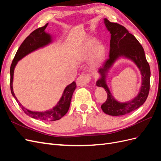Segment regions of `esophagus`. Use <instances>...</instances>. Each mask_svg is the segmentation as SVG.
I'll use <instances>...</instances> for the list:
<instances>
[{"mask_svg": "<svg viewBox=\"0 0 161 161\" xmlns=\"http://www.w3.org/2000/svg\"><path fill=\"white\" fill-rule=\"evenodd\" d=\"M91 80V78L88 75L82 74L76 79V83L78 85H86Z\"/></svg>", "mask_w": 161, "mask_h": 161, "instance_id": "1", "label": "esophagus"}]
</instances>
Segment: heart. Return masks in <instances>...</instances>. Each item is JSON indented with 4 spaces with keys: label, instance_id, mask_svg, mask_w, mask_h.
I'll list each match as a JSON object with an SVG mask.
<instances>
[{
    "label": "heart",
    "instance_id": "obj_1",
    "mask_svg": "<svg viewBox=\"0 0 161 161\" xmlns=\"http://www.w3.org/2000/svg\"><path fill=\"white\" fill-rule=\"evenodd\" d=\"M97 44V41L91 40L87 42L84 46L82 47V52L85 55L89 54L93 50L94 47ZM105 48L102 44H98L95 47V49L92 52V56L90 64L91 67L98 66L101 64V62L103 61L105 57Z\"/></svg>",
    "mask_w": 161,
    "mask_h": 161
}]
</instances>
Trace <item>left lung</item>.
<instances>
[{
  "label": "left lung",
  "mask_w": 161,
  "mask_h": 161,
  "mask_svg": "<svg viewBox=\"0 0 161 161\" xmlns=\"http://www.w3.org/2000/svg\"><path fill=\"white\" fill-rule=\"evenodd\" d=\"M104 23L111 33L109 56L98 70L101 78L97 81L96 85L104 88L108 93L106 101L101 105L104 113L112 116L123 115L137 109L147 100L150 90V66L142 45L132 34L130 33L124 26L111 23L108 19H104ZM121 56L132 60L142 75V85L139 95L134 100L125 103H119L113 98L105 81L108 70L114 61Z\"/></svg>",
  "instance_id": "obj_1"
}]
</instances>
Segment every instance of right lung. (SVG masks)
Segmentation results:
<instances>
[{
	"mask_svg": "<svg viewBox=\"0 0 161 161\" xmlns=\"http://www.w3.org/2000/svg\"><path fill=\"white\" fill-rule=\"evenodd\" d=\"M47 24L34 30L30 35L26 37L25 40L21 43L20 47L16 53L15 56L11 66L10 69V75H11V81H10V87L11 91L14 98L16 99L19 105L21 107L22 110L25 112V114L27 115L30 116L31 118L34 119H40L43 121H56L60 119L64 116L69 109L70 101L72 99V96L74 92L76 84L75 82H72L71 84L68 85L63 92L62 96L60 100L58 102V104L50 110H47L44 112H38V111H32L29 110L19 103L17 99L13 92V74L14 67L17 65L19 60L21 58L25 57L29 53L37 50L38 48L44 47L45 46L49 44L52 42V37L49 33L45 32V30Z\"/></svg>",
	"mask_w": 161,
	"mask_h": 161,
	"instance_id": "right-lung-1",
	"label": "right lung"
}]
</instances>
